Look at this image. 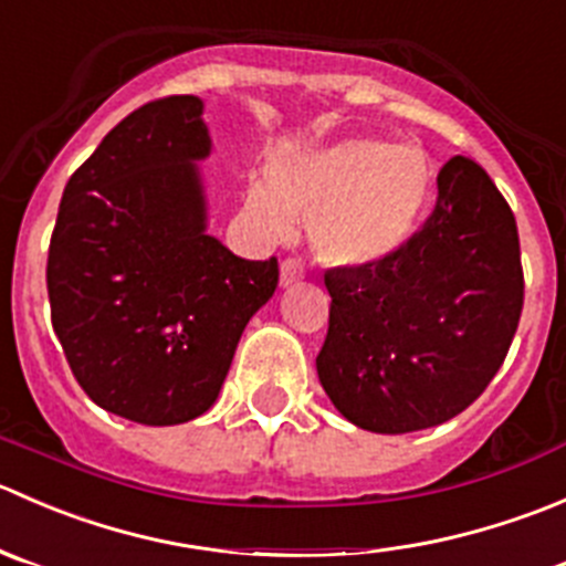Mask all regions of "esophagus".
I'll use <instances>...</instances> for the list:
<instances>
[{"label": "esophagus", "mask_w": 566, "mask_h": 566, "mask_svg": "<svg viewBox=\"0 0 566 566\" xmlns=\"http://www.w3.org/2000/svg\"><path fill=\"white\" fill-rule=\"evenodd\" d=\"M302 277H305V270H302V264L296 259H285L281 264V285L283 289H289V285L300 283Z\"/></svg>", "instance_id": "1"}]
</instances>
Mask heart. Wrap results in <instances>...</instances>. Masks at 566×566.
I'll return each mask as SVG.
<instances>
[{
    "instance_id": "heart-1",
    "label": "heart",
    "mask_w": 566,
    "mask_h": 566,
    "mask_svg": "<svg viewBox=\"0 0 566 566\" xmlns=\"http://www.w3.org/2000/svg\"><path fill=\"white\" fill-rule=\"evenodd\" d=\"M432 195V170L416 145L344 137L281 156L248 189V209L270 237L311 220L313 250L346 270L394 259L412 239Z\"/></svg>"
}]
</instances>
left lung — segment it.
<instances>
[{
  "label": "left lung",
  "instance_id": "left-lung-1",
  "mask_svg": "<svg viewBox=\"0 0 566 566\" xmlns=\"http://www.w3.org/2000/svg\"><path fill=\"white\" fill-rule=\"evenodd\" d=\"M329 327L318 382L355 427L405 434L471 407L523 311L517 222L484 167L454 156L438 203L385 264L324 272Z\"/></svg>",
  "mask_w": 566,
  "mask_h": 566
}]
</instances>
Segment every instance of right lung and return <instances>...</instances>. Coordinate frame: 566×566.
Wrapping results in <instances>:
<instances>
[{"label": "right lung", "instance_id": "add662e5", "mask_svg": "<svg viewBox=\"0 0 566 566\" xmlns=\"http://www.w3.org/2000/svg\"><path fill=\"white\" fill-rule=\"evenodd\" d=\"M203 101L170 95L123 117L65 184L46 289L76 382L145 427L203 416L244 327L277 289V259L244 261L206 233L195 161Z\"/></svg>", "mask_w": 566, "mask_h": 566}]
</instances>
